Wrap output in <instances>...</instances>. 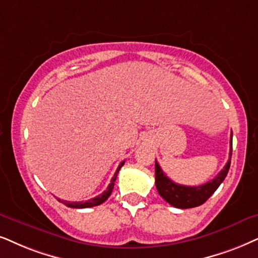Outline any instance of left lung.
I'll return each mask as SVG.
<instances>
[{"label":"left lung","mask_w":258,"mask_h":258,"mask_svg":"<svg viewBox=\"0 0 258 258\" xmlns=\"http://www.w3.org/2000/svg\"><path fill=\"white\" fill-rule=\"evenodd\" d=\"M231 155H232V133H231V151L230 158L227 161L223 170L218 174L213 180L207 183L191 187V185H181L172 182L167 175L163 172L159 164L156 161L155 171H156V188L158 193L165 201L169 202L171 206L176 208H193L198 207L208 200L221 182L225 180L227 172H229L231 164Z\"/></svg>","instance_id":"8db88e82"}]
</instances>
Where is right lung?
Listing matches in <instances>:
<instances>
[{"instance_id": "right-lung-1", "label": "right lung", "mask_w": 258, "mask_h": 258, "mask_svg": "<svg viewBox=\"0 0 258 258\" xmlns=\"http://www.w3.org/2000/svg\"><path fill=\"white\" fill-rule=\"evenodd\" d=\"M123 163H125V161L121 162L119 164L118 169H116L115 174H114V176L112 177V180H110V183L108 187H107V189L105 191H103L102 194L97 195L96 198H93V199H89L88 201H81V202H70V201H65V200H60V199H58L61 204H64L65 206L68 207H71V208H88V207H94V206H99V205L102 204V202H105L107 199L109 198V195L112 194V190L114 188V183H115V180H116V176H118L119 174V170L120 168L122 167Z\"/></svg>"}]
</instances>
